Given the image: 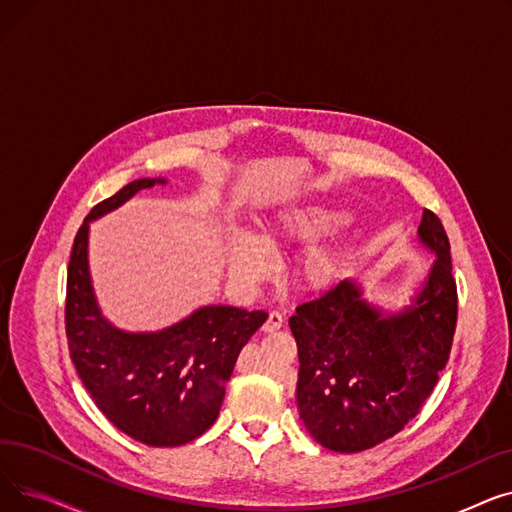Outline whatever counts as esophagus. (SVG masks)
<instances>
[{"label": "esophagus", "mask_w": 512, "mask_h": 512, "mask_svg": "<svg viewBox=\"0 0 512 512\" xmlns=\"http://www.w3.org/2000/svg\"><path fill=\"white\" fill-rule=\"evenodd\" d=\"M282 326H284V317H282V313H280V311H272L270 315H267V319H265V324H263V332L272 334V332L280 330Z\"/></svg>", "instance_id": "obj_1"}]
</instances>
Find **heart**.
<instances>
[{
  "label": "heart",
  "instance_id": "heart-1",
  "mask_svg": "<svg viewBox=\"0 0 512 512\" xmlns=\"http://www.w3.org/2000/svg\"><path fill=\"white\" fill-rule=\"evenodd\" d=\"M351 213L330 205H305L280 211L276 218L263 228V236L238 230L228 238V265L236 280L255 284L265 280L274 270L272 251H284L332 234L342 228ZM346 265V253L338 247H319L303 255L297 267V276L307 290L332 288Z\"/></svg>",
  "mask_w": 512,
  "mask_h": 512
}]
</instances>
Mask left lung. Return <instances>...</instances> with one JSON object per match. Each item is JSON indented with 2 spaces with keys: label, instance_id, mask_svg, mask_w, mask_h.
Instances as JSON below:
<instances>
[{
  "label": "left lung",
  "instance_id": "left-lung-1",
  "mask_svg": "<svg viewBox=\"0 0 512 512\" xmlns=\"http://www.w3.org/2000/svg\"><path fill=\"white\" fill-rule=\"evenodd\" d=\"M419 242L436 255L411 305L386 313L342 280L288 319L299 348L297 407L309 434L334 452H361L398 434L432 394L456 328L450 242L425 209Z\"/></svg>",
  "mask_w": 512,
  "mask_h": 512
}]
</instances>
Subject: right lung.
Wrapping results in <instances>:
<instances>
[{
    "instance_id": "add662e5",
    "label": "right lung",
    "mask_w": 512,
    "mask_h": 512,
    "mask_svg": "<svg viewBox=\"0 0 512 512\" xmlns=\"http://www.w3.org/2000/svg\"><path fill=\"white\" fill-rule=\"evenodd\" d=\"M166 178H141L97 203L78 228L66 284V336L78 378L99 411L155 448L193 442L218 419L236 359L265 311L207 305L157 332H124L101 315L89 272V224Z\"/></svg>"
}]
</instances>
